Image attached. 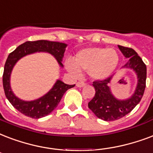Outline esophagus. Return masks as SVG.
Wrapping results in <instances>:
<instances>
[{
    "label": "esophagus",
    "mask_w": 153,
    "mask_h": 153,
    "mask_svg": "<svg viewBox=\"0 0 153 153\" xmlns=\"http://www.w3.org/2000/svg\"><path fill=\"white\" fill-rule=\"evenodd\" d=\"M85 85H86V83L83 82H78L76 83V86L78 87H84Z\"/></svg>",
    "instance_id": "obj_1"
}]
</instances>
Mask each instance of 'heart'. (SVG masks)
<instances>
[{
	"mask_svg": "<svg viewBox=\"0 0 153 153\" xmlns=\"http://www.w3.org/2000/svg\"><path fill=\"white\" fill-rule=\"evenodd\" d=\"M119 61L118 53L114 49L91 47L79 51L74 57V62L67 59L65 66L74 76H80V70H83L88 71L91 79L103 80L113 74Z\"/></svg>",
	"mask_w": 153,
	"mask_h": 153,
	"instance_id": "heart-1",
	"label": "heart"
}]
</instances>
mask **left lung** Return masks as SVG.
<instances>
[{
  "label": "left lung",
  "instance_id": "left-lung-1",
  "mask_svg": "<svg viewBox=\"0 0 153 153\" xmlns=\"http://www.w3.org/2000/svg\"><path fill=\"white\" fill-rule=\"evenodd\" d=\"M118 47L123 56L128 59L122 68L133 71L137 77V83L131 96L125 100H120L111 92L110 85L112 76L93 82L95 94L88 102V108L98 118L105 121L116 120L131 112L140 102L146 87L147 67L140 57L133 49L122 45H118Z\"/></svg>",
  "mask_w": 153,
  "mask_h": 153
}]
</instances>
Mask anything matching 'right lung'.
Returning a JSON list of instances; mask_svg holds the SVG:
<instances>
[{
    "instance_id": "obj_1",
    "label": "right lung",
    "mask_w": 153,
    "mask_h": 153,
    "mask_svg": "<svg viewBox=\"0 0 153 153\" xmlns=\"http://www.w3.org/2000/svg\"><path fill=\"white\" fill-rule=\"evenodd\" d=\"M66 46L67 44L66 43L46 40L25 42L9 53L4 64L3 87L8 100L18 111L30 118L39 119L44 117L52 112L58 107L65 92L70 88L74 87V85L66 84L60 79H58L52 88L42 97L30 101L21 100L15 95L10 86L12 71L16 63L25 56L34 53L45 52L53 56L59 66L62 68L63 65L62 62Z\"/></svg>"
}]
</instances>
